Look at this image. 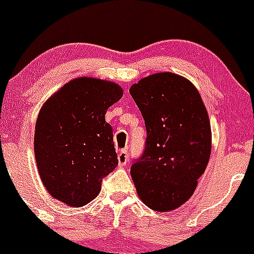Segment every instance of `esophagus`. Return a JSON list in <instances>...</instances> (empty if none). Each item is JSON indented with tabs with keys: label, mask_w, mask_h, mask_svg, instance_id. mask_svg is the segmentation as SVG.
<instances>
[{
	"label": "esophagus",
	"mask_w": 254,
	"mask_h": 254,
	"mask_svg": "<svg viewBox=\"0 0 254 254\" xmlns=\"http://www.w3.org/2000/svg\"><path fill=\"white\" fill-rule=\"evenodd\" d=\"M127 162V151L122 150L118 153V163L119 166H125V163Z\"/></svg>",
	"instance_id": "obj_1"
}]
</instances>
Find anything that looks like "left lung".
<instances>
[{"instance_id": "left-lung-1", "label": "left lung", "mask_w": 254, "mask_h": 254, "mask_svg": "<svg viewBox=\"0 0 254 254\" xmlns=\"http://www.w3.org/2000/svg\"><path fill=\"white\" fill-rule=\"evenodd\" d=\"M145 120L147 139L130 175L139 198L167 212L193 195L211 153V127L200 93L173 72L146 76L129 89Z\"/></svg>"}]
</instances>
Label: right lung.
Instances as JSON below:
<instances>
[{
	"instance_id": "add662e5",
	"label": "right lung",
	"mask_w": 254,
	"mask_h": 254,
	"mask_svg": "<svg viewBox=\"0 0 254 254\" xmlns=\"http://www.w3.org/2000/svg\"><path fill=\"white\" fill-rule=\"evenodd\" d=\"M123 97L118 83L77 77L47 99L38 114L34 153L40 179L68 206L96 199L102 178L118 166L108 108Z\"/></svg>"
}]
</instances>
